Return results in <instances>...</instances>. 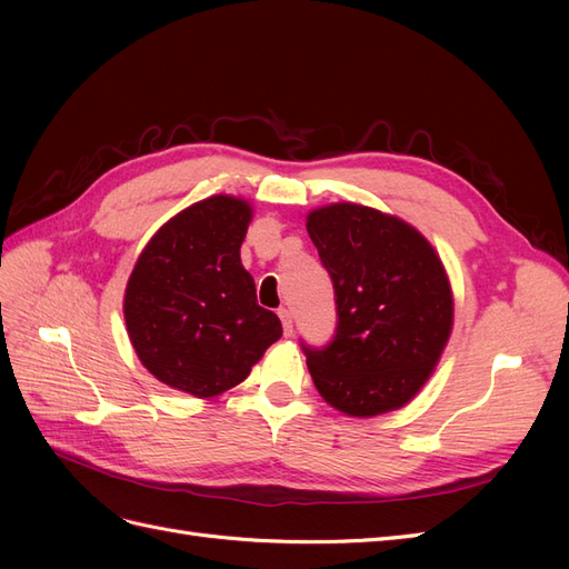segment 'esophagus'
Segmentation results:
<instances>
[{
	"mask_svg": "<svg viewBox=\"0 0 569 569\" xmlns=\"http://www.w3.org/2000/svg\"><path fill=\"white\" fill-rule=\"evenodd\" d=\"M278 316H280V320H282L284 337H291V332H295V325H291V311H289V308H280Z\"/></svg>",
	"mask_w": 569,
	"mask_h": 569,
	"instance_id": "obj_1",
	"label": "esophagus"
}]
</instances>
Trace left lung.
<instances>
[{"instance_id": "left-lung-1", "label": "left lung", "mask_w": 569, "mask_h": 569, "mask_svg": "<svg viewBox=\"0 0 569 569\" xmlns=\"http://www.w3.org/2000/svg\"><path fill=\"white\" fill-rule=\"evenodd\" d=\"M337 303L322 349L301 343L316 389L332 408L372 418L406 406L439 363L453 327L441 258L408 222L358 203L308 213Z\"/></svg>"}]
</instances>
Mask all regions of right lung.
<instances>
[{
  "label": "right lung",
  "instance_id": "obj_1",
  "mask_svg": "<svg viewBox=\"0 0 569 569\" xmlns=\"http://www.w3.org/2000/svg\"><path fill=\"white\" fill-rule=\"evenodd\" d=\"M249 222L244 199L192 203L149 239L126 287L137 358L159 382L199 399L244 382L282 337L280 318L258 306L239 258Z\"/></svg>",
  "mask_w": 569,
  "mask_h": 569
}]
</instances>
